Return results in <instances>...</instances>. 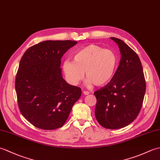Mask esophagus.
Returning <instances> with one entry per match:
<instances>
[{"instance_id": "obj_1", "label": "esophagus", "mask_w": 160, "mask_h": 160, "mask_svg": "<svg viewBox=\"0 0 160 160\" xmlns=\"http://www.w3.org/2000/svg\"><path fill=\"white\" fill-rule=\"evenodd\" d=\"M83 93L84 94V95H86V96H87V95H89L90 93L89 92V91H83Z\"/></svg>"}]
</instances>
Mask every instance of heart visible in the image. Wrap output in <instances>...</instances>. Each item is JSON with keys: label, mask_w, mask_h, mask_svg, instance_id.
Returning a JSON list of instances; mask_svg holds the SVG:
<instances>
[{"label": "heart", "mask_w": 160, "mask_h": 160, "mask_svg": "<svg viewBox=\"0 0 160 160\" xmlns=\"http://www.w3.org/2000/svg\"><path fill=\"white\" fill-rule=\"evenodd\" d=\"M74 62L67 60L63 62V71L69 82L77 85L86 73L87 84L103 86L108 83L116 71L118 58L114 51L89 45L74 54Z\"/></svg>", "instance_id": "obj_1"}]
</instances>
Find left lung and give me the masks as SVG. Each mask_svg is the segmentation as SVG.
Returning <instances> with one entry per match:
<instances>
[{
    "instance_id": "left-lung-1",
    "label": "left lung",
    "mask_w": 160,
    "mask_h": 160,
    "mask_svg": "<svg viewBox=\"0 0 160 160\" xmlns=\"http://www.w3.org/2000/svg\"><path fill=\"white\" fill-rule=\"evenodd\" d=\"M117 43L121 58L113 78L106 86L95 91V115L101 126L122 128L137 118L143 103L146 82L138 54L123 40L111 37Z\"/></svg>"
}]
</instances>
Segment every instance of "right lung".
Here are the masks:
<instances>
[{
	"label": "right lung",
	"instance_id": "add662e5",
	"mask_svg": "<svg viewBox=\"0 0 160 160\" xmlns=\"http://www.w3.org/2000/svg\"><path fill=\"white\" fill-rule=\"evenodd\" d=\"M78 42L46 40L23 54L16 74L15 89L20 113L30 123L53 130L65 123L82 93L80 87L64 80L61 58Z\"/></svg>",
	"mask_w": 160,
	"mask_h": 160
}]
</instances>
